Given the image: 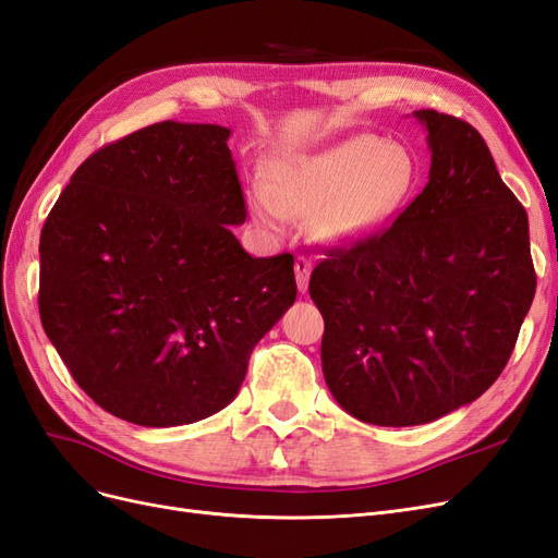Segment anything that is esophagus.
<instances>
[{
    "mask_svg": "<svg viewBox=\"0 0 558 558\" xmlns=\"http://www.w3.org/2000/svg\"><path fill=\"white\" fill-rule=\"evenodd\" d=\"M311 268H313V264H311L308 257H296V262H294V274H296V287H299L301 294L308 292Z\"/></svg>",
    "mask_w": 558,
    "mask_h": 558,
    "instance_id": "obj_1",
    "label": "esophagus"
}]
</instances>
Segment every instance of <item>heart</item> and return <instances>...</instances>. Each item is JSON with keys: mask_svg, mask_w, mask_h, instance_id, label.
<instances>
[{"mask_svg": "<svg viewBox=\"0 0 558 558\" xmlns=\"http://www.w3.org/2000/svg\"><path fill=\"white\" fill-rule=\"evenodd\" d=\"M417 183L412 155L373 134L278 161L268 185L250 192V210L268 236H282L290 215L311 218L315 239L354 245L380 231Z\"/></svg>", "mask_w": 558, "mask_h": 558, "instance_id": "1", "label": "heart"}]
</instances>
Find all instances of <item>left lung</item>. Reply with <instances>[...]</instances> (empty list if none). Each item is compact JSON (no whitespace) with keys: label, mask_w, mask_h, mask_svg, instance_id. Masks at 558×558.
Masks as SVG:
<instances>
[{"label":"left lung","mask_w":558,"mask_h":558,"mask_svg":"<svg viewBox=\"0 0 558 558\" xmlns=\"http://www.w3.org/2000/svg\"><path fill=\"white\" fill-rule=\"evenodd\" d=\"M428 183L391 227L333 250L311 276L325 317L322 371L338 405L377 426H417L487 391L533 294L529 218L475 128L438 111Z\"/></svg>","instance_id":"1"}]
</instances>
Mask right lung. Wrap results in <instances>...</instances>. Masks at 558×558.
<instances>
[{
	"instance_id": "obj_1",
	"label": "right lung",
	"mask_w": 558,
	"mask_h": 558,
	"mask_svg": "<svg viewBox=\"0 0 558 558\" xmlns=\"http://www.w3.org/2000/svg\"><path fill=\"white\" fill-rule=\"evenodd\" d=\"M231 130L157 122L71 175L41 229L39 313L78 387L138 426L227 408L296 299L292 255H247Z\"/></svg>"
}]
</instances>
